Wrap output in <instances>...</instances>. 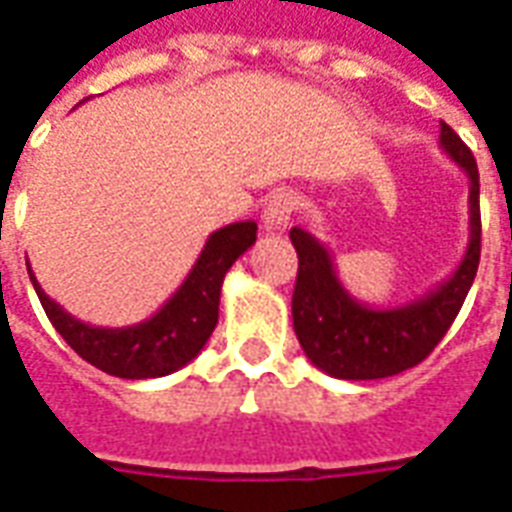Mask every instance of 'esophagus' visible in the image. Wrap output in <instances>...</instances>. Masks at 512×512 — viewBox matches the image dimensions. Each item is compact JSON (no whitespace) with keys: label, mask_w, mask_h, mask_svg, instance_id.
<instances>
[{"label":"esophagus","mask_w":512,"mask_h":512,"mask_svg":"<svg viewBox=\"0 0 512 512\" xmlns=\"http://www.w3.org/2000/svg\"><path fill=\"white\" fill-rule=\"evenodd\" d=\"M295 206H298V198H295L290 189H279L268 198L266 208H263V225H266L268 233H282L290 225V217H293Z\"/></svg>","instance_id":"obj_1"}]
</instances>
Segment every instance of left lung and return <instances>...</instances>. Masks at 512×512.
Instances as JSON below:
<instances>
[{
	"mask_svg": "<svg viewBox=\"0 0 512 512\" xmlns=\"http://www.w3.org/2000/svg\"><path fill=\"white\" fill-rule=\"evenodd\" d=\"M439 146L469 179V244L458 268L437 290L393 309L355 301L339 282L331 252L301 227L290 230L298 252L293 328L306 358L336 380H382L418 366L456 320L480 263L478 162L442 121Z\"/></svg>",
	"mask_w": 512,
	"mask_h": 512,
	"instance_id": "1",
	"label": "left lung"
}]
</instances>
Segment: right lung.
I'll list each match as a JSON object with an SVG mask.
<instances>
[{
  "label": "right lung",
  "instance_id": "1",
  "mask_svg": "<svg viewBox=\"0 0 512 512\" xmlns=\"http://www.w3.org/2000/svg\"><path fill=\"white\" fill-rule=\"evenodd\" d=\"M255 241L257 225L252 219L219 227L208 236L198 263L160 312L127 328H100L75 320L43 293L29 263L26 268L48 320L83 361L121 380H149L187 366L206 347L208 336L217 328L225 274Z\"/></svg>",
  "mask_w": 512,
  "mask_h": 512
}]
</instances>
